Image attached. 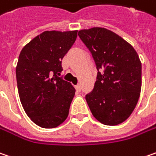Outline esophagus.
<instances>
[{"label": "esophagus", "mask_w": 156, "mask_h": 156, "mask_svg": "<svg viewBox=\"0 0 156 156\" xmlns=\"http://www.w3.org/2000/svg\"><path fill=\"white\" fill-rule=\"evenodd\" d=\"M75 89H76V90L80 91V90H81V85H80V84H77V85L75 86Z\"/></svg>", "instance_id": "1"}]
</instances>
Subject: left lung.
<instances>
[{"label":"left lung","mask_w":156,"mask_h":156,"mask_svg":"<svg viewBox=\"0 0 156 156\" xmlns=\"http://www.w3.org/2000/svg\"><path fill=\"white\" fill-rule=\"evenodd\" d=\"M95 60L98 75L86 101L93 116L106 126L123 123L133 112L141 90V63L134 48L105 28L79 30Z\"/></svg>","instance_id":"left-lung-1"}]
</instances>
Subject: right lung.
<instances>
[{"label":"right lung","instance_id":"right-lung-1","mask_svg":"<svg viewBox=\"0 0 156 156\" xmlns=\"http://www.w3.org/2000/svg\"><path fill=\"white\" fill-rule=\"evenodd\" d=\"M77 37V30L44 31L22 49L16 74L21 104L40 127L54 128L66 120L75 90L58 77L61 60Z\"/></svg>","mask_w":156,"mask_h":156}]
</instances>
